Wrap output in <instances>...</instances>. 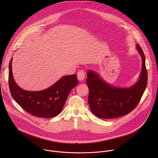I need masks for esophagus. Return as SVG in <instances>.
<instances>
[{"mask_svg": "<svg viewBox=\"0 0 158 158\" xmlns=\"http://www.w3.org/2000/svg\"><path fill=\"white\" fill-rule=\"evenodd\" d=\"M85 77V72L83 70H80L77 73V79L80 81H82Z\"/></svg>", "mask_w": 158, "mask_h": 158, "instance_id": "esophagus-1", "label": "esophagus"}]
</instances>
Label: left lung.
Here are the masks:
<instances>
[{
    "instance_id": "1",
    "label": "left lung",
    "mask_w": 158,
    "mask_h": 158,
    "mask_svg": "<svg viewBox=\"0 0 158 158\" xmlns=\"http://www.w3.org/2000/svg\"><path fill=\"white\" fill-rule=\"evenodd\" d=\"M136 48L142 58V69L139 80L130 87L112 85L104 81L97 73L87 71L88 103L91 112L97 117L112 119L125 116L139 102L147 86L148 72L145 56L138 44Z\"/></svg>"
}]
</instances>
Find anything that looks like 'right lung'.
<instances>
[{
    "label": "right lung",
    "instance_id": "obj_1",
    "mask_svg": "<svg viewBox=\"0 0 158 158\" xmlns=\"http://www.w3.org/2000/svg\"><path fill=\"white\" fill-rule=\"evenodd\" d=\"M12 61V57L9 65V85L16 102L34 116L51 118L60 114L71 91L78 84L76 74L63 76L42 91H26L20 87L14 79Z\"/></svg>",
    "mask_w": 158,
    "mask_h": 158
}]
</instances>
